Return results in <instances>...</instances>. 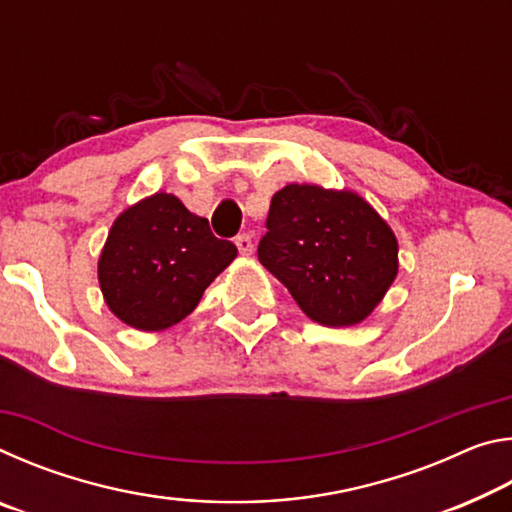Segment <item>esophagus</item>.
Segmentation results:
<instances>
[{
	"mask_svg": "<svg viewBox=\"0 0 512 512\" xmlns=\"http://www.w3.org/2000/svg\"><path fill=\"white\" fill-rule=\"evenodd\" d=\"M235 244H237L241 255H253L255 246H253V239H250V235H239V237L235 239Z\"/></svg>",
	"mask_w": 512,
	"mask_h": 512,
	"instance_id": "1",
	"label": "esophagus"
}]
</instances>
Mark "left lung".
<instances>
[{
    "mask_svg": "<svg viewBox=\"0 0 512 512\" xmlns=\"http://www.w3.org/2000/svg\"><path fill=\"white\" fill-rule=\"evenodd\" d=\"M257 257L305 314L350 327L372 314L397 275V239L359 194L287 185L273 196Z\"/></svg>",
    "mask_w": 512,
    "mask_h": 512,
    "instance_id": "1",
    "label": "left lung"
}]
</instances>
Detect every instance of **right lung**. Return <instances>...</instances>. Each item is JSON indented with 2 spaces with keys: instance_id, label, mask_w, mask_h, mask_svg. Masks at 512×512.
<instances>
[{
  "instance_id": "right-lung-1",
  "label": "right lung",
  "mask_w": 512,
  "mask_h": 512,
  "mask_svg": "<svg viewBox=\"0 0 512 512\" xmlns=\"http://www.w3.org/2000/svg\"><path fill=\"white\" fill-rule=\"evenodd\" d=\"M237 257L232 241L173 194L158 192L121 212L99 257V284L112 314L160 332L192 314L203 291Z\"/></svg>"
}]
</instances>
